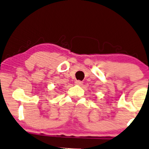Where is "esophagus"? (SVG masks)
Here are the masks:
<instances>
[{
  "mask_svg": "<svg viewBox=\"0 0 149 149\" xmlns=\"http://www.w3.org/2000/svg\"><path fill=\"white\" fill-rule=\"evenodd\" d=\"M82 84H83V82H81L80 80H76V81H75V85H81Z\"/></svg>",
  "mask_w": 149,
  "mask_h": 149,
  "instance_id": "obj_1",
  "label": "esophagus"
}]
</instances>
